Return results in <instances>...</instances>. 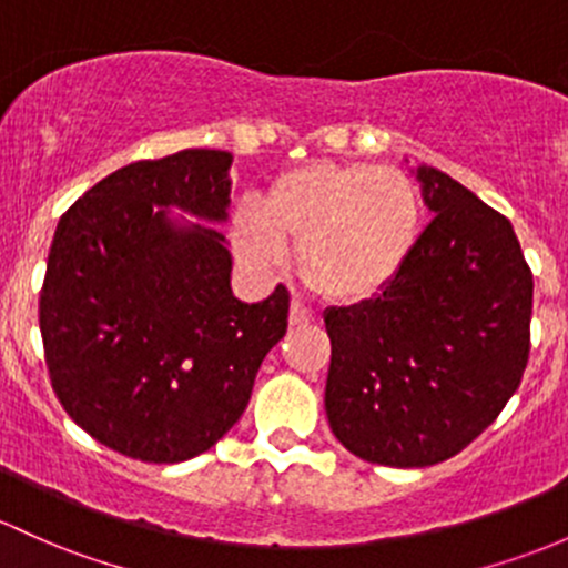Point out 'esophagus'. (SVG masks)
I'll return each mask as SVG.
<instances>
[{"label": "esophagus", "mask_w": 568, "mask_h": 568, "mask_svg": "<svg viewBox=\"0 0 568 568\" xmlns=\"http://www.w3.org/2000/svg\"><path fill=\"white\" fill-rule=\"evenodd\" d=\"M314 320H316V316H314V311L303 306V303L292 301V306H290V325H292V327H303V325H311V322H314Z\"/></svg>", "instance_id": "obj_1"}]
</instances>
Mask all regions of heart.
<instances>
[{"mask_svg": "<svg viewBox=\"0 0 568 568\" xmlns=\"http://www.w3.org/2000/svg\"><path fill=\"white\" fill-rule=\"evenodd\" d=\"M423 200L408 175L371 162H308L273 179L265 205L241 203L233 246L252 267H278L295 243L301 276L331 303L382 295L412 257Z\"/></svg>", "mask_w": 568, "mask_h": 568, "instance_id": "1", "label": "heart"}]
</instances>
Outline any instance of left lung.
Returning a JSON list of instances; mask_svg holds the SVG:
<instances>
[{
	"mask_svg": "<svg viewBox=\"0 0 568 568\" xmlns=\"http://www.w3.org/2000/svg\"><path fill=\"white\" fill-rule=\"evenodd\" d=\"M436 213L382 295L327 308L325 412L352 455L423 468L466 449L520 387L534 276L511 222L433 168Z\"/></svg>",
	"mask_w": 568,
	"mask_h": 568,
	"instance_id": "left-lung-1",
	"label": "left lung"
}]
</instances>
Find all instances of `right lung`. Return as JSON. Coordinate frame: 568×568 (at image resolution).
Returning <instances> with one entry per match:
<instances>
[{"mask_svg":"<svg viewBox=\"0 0 568 568\" xmlns=\"http://www.w3.org/2000/svg\"><path fill=\"white\" fill-rule=\"evenodd\" d=\"M233 154L186 149L132 162L59 219L40 292L45 365L89 436L143 463H181L241 419L290 292L230 290L224 235L164 209L224 222Z\"/></svg>","mask_w":568,"mask_h":568,"instance_id":"add662e5","label":"right lung"}]
</instances>
